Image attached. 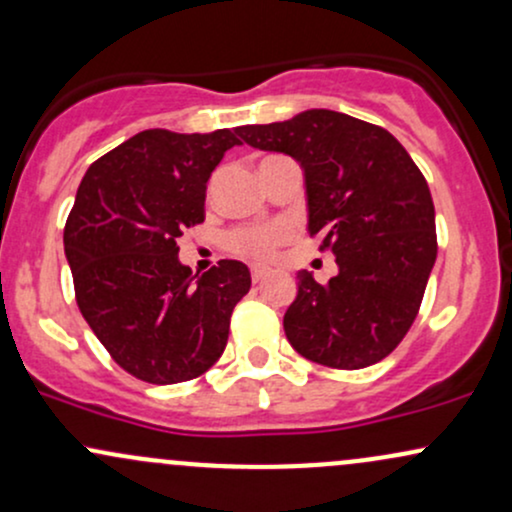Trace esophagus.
Wrapping results in <instances>:
<instances>
[{"label": "esophagus", "mask_w": 512, "mask_h": 512, "mask_svg": "<svg viewBox=\"0 0 512 512\" xmlns=\"http://www.w3.org/2000/svg\"><path fill=\"white\" fill-rule=\"evenodd\" d=\"M267 274H269V269L262 267V264H252V267H250V276H252V281H255V284H257V281H262Z\"/></svg>", "instance_id": "1"}]
</instances>
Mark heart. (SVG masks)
<instances>
[{
    "mask_svg": "<svg viewBox=\"0 0 512 512\" xmlns=\"http://www.w3.org/2000/svg\"><path fill=\"white\" fill-rule=\"evenodd\" d=\"M286 236L289 233L279 223H255V226L233 228L228 233L226 245L233 255L250 257V260H269Z\"/></svg>",
    "mask_w": 512,
    "mask_h": 512,
    "instance_id": "b5f03b06",
    "label": "heart"
}]
</instances>
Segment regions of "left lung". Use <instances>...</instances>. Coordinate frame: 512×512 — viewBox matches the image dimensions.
Segmentation results:
<instances>
[{
	"label": "left lung",
	"instance_id": "obj_1",
	"mask_svg": "<svg viewBox=\"0 0 512 512\" xmlns=\"http://www.w3.org/2000/svg\"><path fill=\"white\" fill-rule=\"evenodd\" d=\"M250 146L284 151L305 170L310 238L337 255L317 284L298 272L284 332L298 354L356 370L397 349L419 315L438 255L436 209L419 166L390 132L334 110L238 127Z\"/></svg>",
	"mask_w": 512,
	"mask_h": 512
}]
</instances>
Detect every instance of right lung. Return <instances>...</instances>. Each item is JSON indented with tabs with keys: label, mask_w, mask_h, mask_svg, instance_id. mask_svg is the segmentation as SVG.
Here are the masks:
<instances>
[{
	"label": "right lung",
	"mask_w": 512,
	"mask_h": 512,
	"mask_svg": "<svg viewBox=\"0 0 512 512\" xmlns=\"http://www.w3.org/2000/svg\"><path fill=\"white\" fill-rule=\"evenodd\" d=\"M236 134L144 129L91 163L76 192L64 226L76 305L117 366L144 383L207 373L250 291L243 262L192 276L178 260V238L204 221L207 180Z\"/></svg>",
	"instance_id": "right-lung-1"
}]
</instances>
